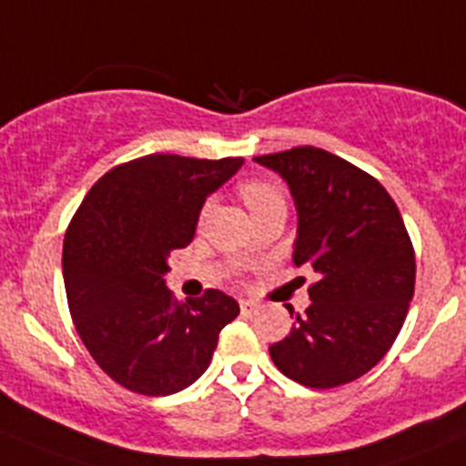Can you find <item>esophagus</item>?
<instances>
[{
	"mask_svg": "<svg viewBox=\"0 0 466 466\" xmlns=\"http://www.w3.org/2000/svg\"><path fill=\"white\" fill-rule=\"evenodd\" d=\"M241 314L243 316H255L257 314V305L252 300H241Z\"/></svg>",
	"mask_w": 466,
	"mask_h": 466,
	"instance_id": "obj_1",
	"label": "esophagus"
}]
</instances>
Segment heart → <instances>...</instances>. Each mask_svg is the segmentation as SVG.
I'll return each instance as SVG.
<instances>
[{
	"label": "heart",
	"mask_w": 466,
	"mask_h": 466,
	"mask_svg": "<svg viewBox=\"0 0 466 466\" xmlns=\"http://www.w3.org/2000/svg\"><path fill=\"white\" fill-rule=\"evenodd\" d=\"M238 193H241L243 202H246L250 211H259L264 207L275 205V202H284L282 191L273 182H266V179H246L238 187ZM207 209H209V205L202 207L200 220L207 216Z\"/></svg>",
	"instance_id": "heart-1"
}]
</instances>
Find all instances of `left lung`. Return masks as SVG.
I'll return each mask as SVG.
<instances>
[{"mask_svg":"<svg viewBox=\"0 0 466 466\" xmlns=\"http://www.w3.org/2000/svg\"><path fill=\"white\" fill-rule=\"evenodd\" d=\"M255 161L289 184L298 211L293 264L319 275L307 289L309 307L268 348L270 360L311 390L358 380L385 358L414 296L417 261L399 207L376 177L320 147Z\"/></svg>","mask_w":466,"mask_h":466,"instance_id":"1","label":"left lung"}]
</instances>
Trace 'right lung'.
I'll return each mask as SVG.
<instances>
[{"label": "right lung", "instance_id": "obj_1", "mask_svg": "<svg viewBox=\"0 0 466 466\" xmlns=\"http://www.w3.org/2000/svg\"><path fill=\"white\" fill-rule=\"evenodd\" d=\"M241 166V157H141L102 175L72 216L63 241L67 307L97 367L125 390H187L238 316V302L218 289L177 302L164 278L170 252L196 237L207 196Z\"/></svg>", "mask_w": 466, "mask_h": 466}]
</instances>
